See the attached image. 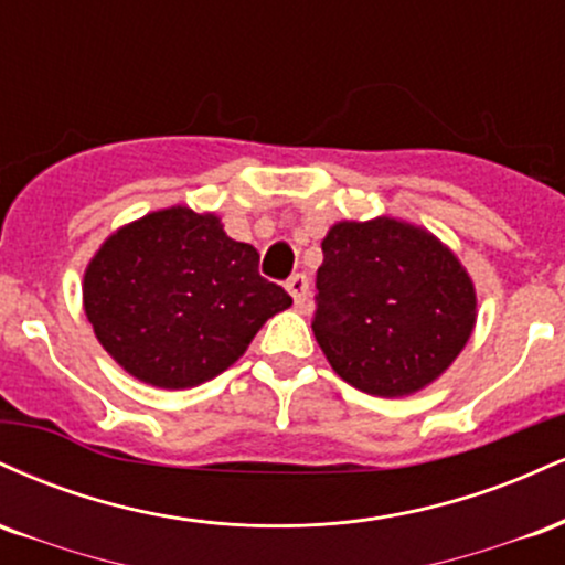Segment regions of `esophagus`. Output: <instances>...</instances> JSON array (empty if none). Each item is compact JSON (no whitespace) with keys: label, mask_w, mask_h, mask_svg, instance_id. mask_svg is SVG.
<instances>
[{"label":"esophagus","mask_w":565,"mask_h":565,"mask_svg":"<svg viewBox=\"0 0 565 565\" xmlns=\"http://www.w3.org/2000/svg\"><path fill=\"white\" fill-rule=\"evenodd\" d=\"M287 291L291 295V300H295L297 308H302L305 300H308V278L302 274H295L287 281Z\"/></svg>","instance_id":"1"}]
</instances>
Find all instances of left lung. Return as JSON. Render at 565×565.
<instances>
[{
  "label": "left lung",
  "instance_id": "8db88e82",
  "mask_svg": "<svg viewBox=\"0 0 565 565\" xmlns=\"http://www.w3.org/2000/svg\"><path fill=\"white\" fill-rule=\"evenodd\" d=\"M313 334L348 385L401 398L438 380L476 327L468 270L430 231L342 220L321 242Z\"/></svg>",
  "mask_w": 565,
  "mask_h": 565
}]
</instances>
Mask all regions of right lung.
<instances>
[{
	"label": "right lung",
	"mask_w": 565,
	"mask_h": 565,
	"mask_svg": "<svg viewBox=\"0 0 565 565\" xmlns=\"http://www.w3.org/2000/svg\"><path fill=\"white\" fill-rule=\"evenodd\" d=\"M212 212L170 206L103 242L84 270L97 342L146 385L185 391L236 364L270 316L291 305Z\"/></svg>",
	"instance_id": "right-lung-1"
}]
</instances>
